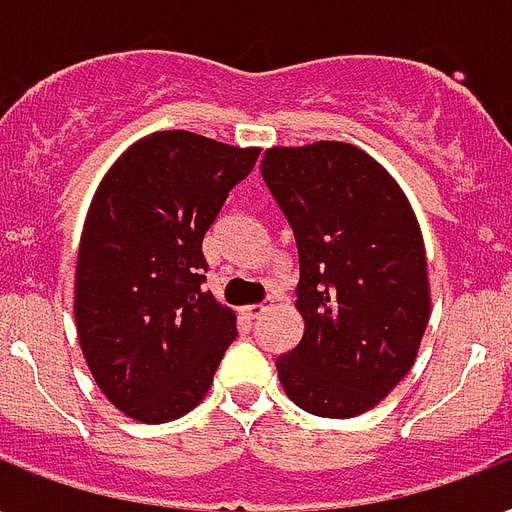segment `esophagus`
Returning a JSON list of instances; mask_svg holds the SVG:
<instances>
[{
	"mask_svg": "<svg viewBox=\"0 0 512 512\" xmlns=\"http://www.w3.org/2000/svg\"><path fill=\"white\" fill-rule=\"evenodd\" d=\"M267 310H269L267 304H251V307H245L243 315L248 320H256V318H261V315H264V312H267Z\"/></svg>",
	"mask_w": 512,
	"mask_h": 512,
	"instance_id": "1",
	"label": "esophagus"
}]
</instances>
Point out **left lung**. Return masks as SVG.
<instances>
[{
    "label": "left lung",
    "mask_w": 512,
    "mask_h": 512,
    "mask_svg": "<svg viewBox=\"0 0 512 512\" xmlns=\"http://www.w3.org/2000/svg\"><path fill=\"white\" fill-rule=\"evenodd\" d=\"M261 178L299 253L304 336L277 358L280 382L315 417H358L411 371L430 318L417 216L390 173L342 141L275 146Z\"/></svg>",
    "instance_id": "8db88e82"
}]
</instances>
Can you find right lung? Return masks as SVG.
I'll return each instance as SVG.
<instances>
[{"label":"right lung","instance_id":"obj_1","mask_svg":"<svg viewBox=\"0 0 512 512\" xmlns=\"http://www.w3.org/2000/svg\"><path fill=\"white\" fill-rule=\"evenodd\" d=\"M259 160L189 130L138 141L87 211L77 256L79 347L114 406L138 422L184 417L205 398L237 336L202 293V237Z\"/></svg>","mask_w":512,"mask_h":512}]
</instances>
